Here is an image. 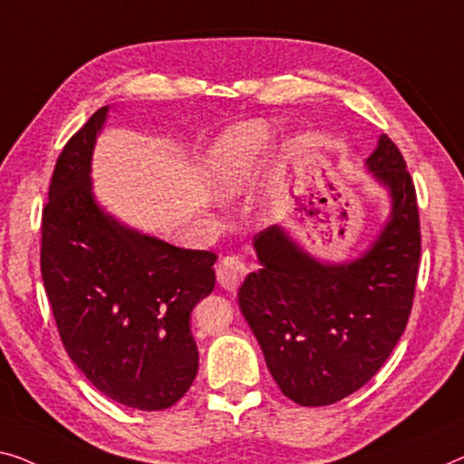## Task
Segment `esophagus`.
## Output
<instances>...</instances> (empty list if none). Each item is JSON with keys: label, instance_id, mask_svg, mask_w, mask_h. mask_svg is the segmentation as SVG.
<instances>
[{"label": "esophagus", "instance_id": "34e87169", "mask_svg": "<svg viewBox=\"0 0 464 464\" xmlns=\"http://www.w3.org/2000/svg\"><path fill=\"white\" fill-rule=\"evenodd\" d=\"M247 275V266L241 256L231 254L220 258L217 265V279L220 283V287L227 289V292H235L239 287V283L244 281V276Z\"/></svg>", "mask_w": 464, "mask_h": 464}]
</instances>
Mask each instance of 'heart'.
<instances>
[{"label":"heart","mask_w":464,"mask_h":464,"mask_svg":"<svg viewBox=\"0 0 464 464\" xmlns=\"http://www.w3.org/2000/svg\"><path fill=\"white\" fill-rule=\"evenodd\" d=\"M271 140V127L265 121L239 122L220 135L208 158V179L214 191L227 198L244 188Z\"/></svg>","instance_id":"obj_1"}]
</instances>
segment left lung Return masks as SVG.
I'll return each instance as SVG.
<instances>
[{
  "mask_svg": "<svg viewBox=\"0 0 464 464\" xmlns=\"http://www.w3.org/2000/svg\"><path fill=\"white\" fill-rule=\"evenodd\" d=\"M366 166L390 189L392 214L361 258L323 265L273 225L254 237L262 268L237 294L273 379L300 406H327L361 390L396 348L412 310L420 260L412 177L387 135Z\"/></svg>",
  "mask_w": 464,
  "mask_h": 464,
  "instance_id": "8db88e82",
  "label": "left lung"
}]
</instances>
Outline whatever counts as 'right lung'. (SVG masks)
<instances>
[{
	"label": "right lung",
	"mask_w": 464,
	"mask_h": 464,
	"mask_svg": "<svg viewBox=\"0 0 464 464\" xmlns=\"http://www.w3.org/2000/svg\"><path fill=\"white\" fill-rule=\"evenodd\" d=\"M108 106L55 162L41 217V276L68 356L102 393L137 411L179 402L198 375L193 306L212 294L217 254L129 229L92 193V154Z\"/></svg>",
	"instance_id": "right-lung-1"
}]
</instances>
